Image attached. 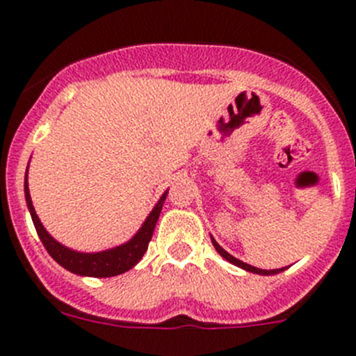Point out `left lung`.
<instances>
[{
    "label": "left lung",
    "mask_w": 356,
    "mask_h": 356,
    "mask_svg": "<svg viewBox=\"0 0 356 356\" xmlns=\"http://www.w3.org/2000/svg\"><path fill=\"white\" fill-rule=\"evenodd\" d=\"M210 238H212V244H213V248H216V250H217V253L221 254L222 259H226V260H228V262H232V264H234V266H237V267H242V269H244V271L254 273V275H266V276H269V275H278V273H282V271H284V267H282V269H271V271H266V269H259V267H253V266H250V264H244V262H241V260H238V259H235V257H232V254H229L228 251H225V250H222V248L219 246V244H217L216 241H213V237H212V235H210Z\"/></svg>",
    "instance_id": "8db88e82"
}]
</instances>
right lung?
Instances as JSON below:
<instances>
[{
  "label": "right lung",
  "instance_id": "add662e5",
  "mask_svg": "<svg viewBox=\"0 0 356 356\" xmlns=\"http://www.w3.org/2000/svg\"><path fill=\"white\" fill-rule=\"evenodd\" d=\"M165 196H168V191L162 194L155 209L151 210L149 216L146 217V221L140 226L139 232L127 244H121V246L112 248V250L99 251V253H80V251H72L69 248L62 246L60 242H56L46 232V228L39 221V217H37L35 209L31 205L28 181L24 178V197H26L28 210H30L31 221L35 225L37 234H39V238L42 241L46 251L51 254V259L56 264H60L67 271L80 276H92V278H108V276L122 275V273L130 271L131 267L143 259L147 250V244H149L151 237H153V232H155L156 221H159V216L162 212Z\"/></svg>",
  "mask_w": 356,
  "mask_h": 356
}]
</instances>
